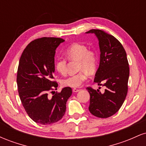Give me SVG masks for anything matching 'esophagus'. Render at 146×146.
<instances>
[{"mask_svg": "<svg viewBox=\"0 0 146 146\" xmlns=\"http://www.w3.org/2000/svg\"><path fill=\"white\" fill-rule=\"evenodd\" d=\"M73 92H75V93H77V92H78V91H80V89H78V88H73Z\"/></svg>", "mask_w": 146, "mask_h": 146, "instance_id": "34e87169", "label": "esophagus"}]
</instances>
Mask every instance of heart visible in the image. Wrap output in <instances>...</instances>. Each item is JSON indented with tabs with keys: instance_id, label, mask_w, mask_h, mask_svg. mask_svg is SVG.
<instances>
[{
	"instance_id": "obj_1",
	"label": "heart",
	"mask_w": 146,
	"mask_h": 146,
	"mask_svg": "<svg viewBox=\"0 0 146 146\" xmlns=\"http://www.w3.org/2000/svg\"><path fill=\"white\" fill-rule=\"evenodd\" d=\"M65 55L70 60H76L79 62V70H86L93 72L96 66V56L94 52L88 50L86 46L82 44L74 43L65 50ZM55 68L60 75H66L67 73V64L66 59L58 58L55 62ZM88 78V74L82 71L78 74L71 75L62 81L63 86L78 88L82 85Z\"/></svg>"
}]
</instances>
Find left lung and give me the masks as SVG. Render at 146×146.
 Segmentation results:
<instances>
[{
  "label": "left lung",
  "instance_id": "8db88e82",
  "mask_svg": "<svg viewBox=\"0 0 146 146\" xmlns=\"http://www.w3.org/2000/svg\"><path fill=\"white\" fill-rule=\"evenodd\" d=\"M86 33L95 34L100 50V65L94 82L104 86V93L90 87V113L100 118H108L119 110L128 93V62L125 49L118 40L100 29H91Z\"/></svg>",
  "mask_w": 146,
  "mask_h": 146
}]
</instances>
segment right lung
<instances>
[{
	"instance_id": "1",
	"label": "right lung",
	"mask_w": 146,
	"mask_h": 146,
	"mask_svg": "<svg viewBox=\"0 0 146 146\" xmlns=\"http://www.w3.org/2000/svg\"><path fill=\"white\" fill-rule=\"evenodd\" d=\"M63 42L64 40L59 38L35 40L25 48L19 61L17 85L20 99L30 118L42 125L52 124L62 118L72 94L71 88L64 87L51 98L48 97V90L58 87V83L53 81L54 57L57 47Z\"/></svg>"
}]
</instances>
